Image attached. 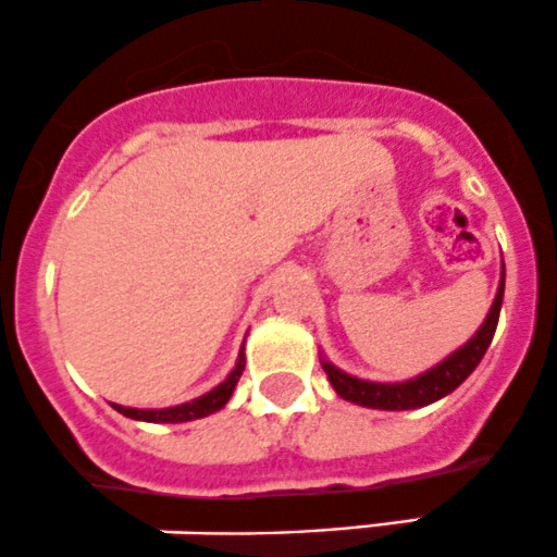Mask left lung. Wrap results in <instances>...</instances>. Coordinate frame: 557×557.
I'll return each instance as SVG.
<instances>
[{"label":"left lung","instance_id":"left-lung-1","mask_svg":"<svg viewBox=\"0 0 557 557\" xmlns=\"http://www.w3.org/2000/svg\"><path fill=\"white\" fill-rule=\"evenodd\" d=\"M503 296H505V264H503V277H499L497 296H494L492 309H488L486 320L481 322V327L475 330L473 338L466 341L460 348L444 357L442 362L433 364L431 370L420 372V375L409 377V381H396V383H377V381H364V377L348 375L341 368H335L333 362L320 354L322 370L327 372L330 386L335 388V394L341 399L351 401V405L370 407V409H418L428 407L433 401L444 399L451 394L462 381L479 368L481 357L486 354L488 344L494 338V330H497L499 309H503Z\"/></svg>","mask_w":557,"mask_h":557}]
</instances>
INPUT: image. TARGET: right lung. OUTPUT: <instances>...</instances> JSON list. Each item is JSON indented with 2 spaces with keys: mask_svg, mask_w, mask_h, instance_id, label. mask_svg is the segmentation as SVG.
Segmentation results:
<instances>
[{
  "mask_svg": "<svg viewBox=\"0 0 557 557\" xmlns=\"http://www.w3.org/2000/svg\"><path fill=\"white\" fill-rule=\"evenodd\" d=\"M243 370H246V346H240V354H237V362L235 368L230 370V375L224 377L219 386H213L211 391H206L203 396H198V399H189L185 405H174L163 409H137V407H124V405H113V409L124 414V418L143 420V423H189V420L209 418V414L219 412V409L227 405L232 391H235L237 381H240Z\"/></svg>",
  "mask_w": 557,
  "mask_h": 557,
  "instance_id": "add662e5",
  "label": "right lung"
}]
</instances>
